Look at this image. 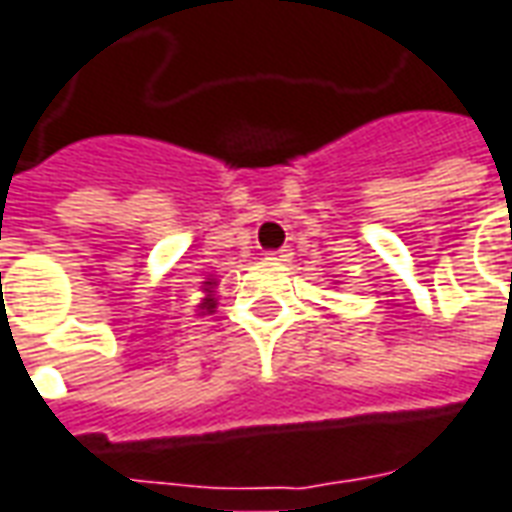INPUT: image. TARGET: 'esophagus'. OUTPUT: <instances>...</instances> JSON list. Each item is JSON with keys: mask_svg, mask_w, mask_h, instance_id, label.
<instances>
[{"mask_svg": "<svg viewBox=\"0 0 512 512\" xmlns=\"http://www.w3.org/2000/svg\"><path fill=\"white\" fill-rule=\"evenodd\" d=\"M288 257H291V249H277V252H268L266 260H271V263H288Z\"/></svg>", "mask_w": 512, "mask_h": 512, "instance_id": "1", "label": "esophagus"}]
</instances>
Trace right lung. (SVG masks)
Instances as JSON below:
<instances>
[{
	"label": "right lung",
	"instance_id": "add662e5",
	"mask_svg": "<svg viewBox=\"0 0 512 512\" xmlns=\"http://www.w3.org/2000/svg\"><path fill=\"white\" fill-rule=\"evenodd\" d=\"M216 285H219V280H213V277L207 282H202L205 299L196 305V313H199V316H213V313H216V305H219V299H216Z\"/></svg>",
	"mask_w": 512,
	"mask_h": 512
}]
</instances>
